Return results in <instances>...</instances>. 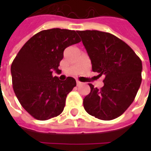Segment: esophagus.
I'll list each match as a JSON object with an SVG mask.
<instances>
[{"label":"esophagus","instance_id":"34e87169","mask_svg":"<svg viewBox=\"0 0 151 151\" xmlns=\"http://www.w3.org/2000/svg\"><path fill=\"white\" fill-rule=\"evenodd\" d=\"M76 82H77V85H78V86H80V85H81V84H82V83L81 82V81H78V80L76 81Z\"/></svg>","mask_w":151,"mask_h":151}]
</instances>
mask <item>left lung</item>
Instances as JSON below:
<instances>
[{
	"mask_svg": "<svg viewBox=\"0 0 151 151\" xmlns=\"http://www.w3.org/2000/svg\"><path fill=\"white\" fill-rule=\"evenodd\" d=\"M77 32L91 59L92 71L105 77L100 89L88 84L91 92L83 100L84 108L98 119H115L135 99L142 81V61L124 41L110 33Z\"/></svg>",
	"mask_w": 151,
	"mask_h": 151,
	"instance_id": "8db88e82",
	"label": "left lung"
}]
</instances>
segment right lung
<instances>
[{"mask_svg": "<svg viewBox=\"0 0 151 151\" xmlns=\"http://www.w3.org/2000/svg\"><path fill=\"white\" fill-rule=\"evenodd\" d=\"M80 41L74 30H42L26 42L13 60V90L22 107L35 119L45 121L63 112L76 81L71 77L60 81L52 72L59 71L65 48Z\"/></svg>", "mask_w": 151, "mask_h": 151, "instance_id": "1", "label": "right lung"}]
</instances>
